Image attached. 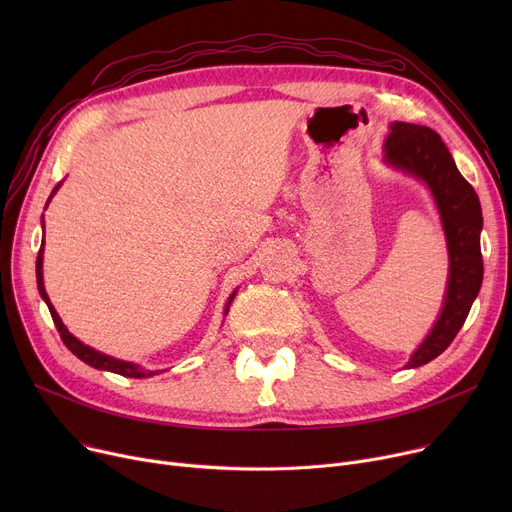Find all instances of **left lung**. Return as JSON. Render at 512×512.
Wrapping results in <instances>:
<instances>
[{
  "label": "left lung",
  "instance_id": "obj_1",
  "mask_svg": "<svg viewBox=\"0 0 512 512\" xmlns=\"http://www.w3.org/2000/svg\"><path fill=\"white\" fill-rule=\"evenodd\" d=\"M384 161L425 182L432 191L448 245V286L444 307L432 332L411 355L407 367L425 365L442 355L463 328L483 280L479 234L481 205L473 186L461 176L440 134L427 126L394 122L384 147Z\"/></svg>",
  "mask_w": 512,
  "mask_h": 512
}]
</instances>
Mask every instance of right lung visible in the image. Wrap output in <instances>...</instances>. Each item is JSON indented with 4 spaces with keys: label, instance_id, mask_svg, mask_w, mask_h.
<instances>
[{
    "label": "right lung",
    "instance_id": "1",
    "mask_svg": "<svg viewBox=\"0 0 512 512\" xmlns=\"http://www.w3.org/2000/svg\"><path fill=\"white\" fill-rule=\"evenodd\" d=\"M60 184H62V182H60ZM60 184H58L56 188H53V193L58 191ZM53 193H51V197H53ZM51 197H49V199H51ZM49 199H47V203H49ZM41 222H43V220H41ZM37 288H39L41 299H43V301L47 303V307H49L53 324H56V328H58V332H60L64 344L68 346V351H70L72 355H76L80 361H85L87 365H91V367H95V369H103V371H112V373L124 375V378H151V375L157 373V371H149V369H145V367H139L137 363H128V361L114 359V357H110V355H103V353L95 351V348H91V346L80 342L78 338H74V336L66 330V326L62 324V319H60L58 311L53 309V305H51V301H49V297H47V292H45V286H43V242H41V249H39V255H37ZM234 294H236V290L230 294V299H228L226 309H224V315L228 313L230 303L234 301Z\"/></svg>",
    "mask_w": 512,
    "mask_h": 512
}]
</instances>
